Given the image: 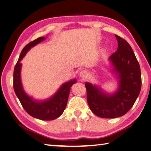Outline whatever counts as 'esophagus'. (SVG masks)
Wrapping results in <instances>:
<instances>
[{
	"label": "esophagus",
	"instance_id": "1",
	"mask_svg": "<svg viewBox=\"0 0 151 151\" xmlns=\"http://www.w3.org/2000/svg\"><path fill=\"white\" fill-rule=\"evenodd\" d=\"M79 76H80V77L81 79L85 80V79L88 78V72L86 71V70H81V72H80V74H79Z\"/></svg>",
	"mask_w": 151,
	"mask_h": 151
}]
</instances>
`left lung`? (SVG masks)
<instances>
[{
    "instance_id": "left-lung-1",
    "label": "left lung",
    "mask_w": 151,
    "mask_h": 151,
    "mask_svg": "<svg viewBox=\"0 0 151 151\" xmlns=\"http://www.w3.org/2000/svg\"><path fill=\"white\" fill-rule=\"evenodd\" d=\"M115 37L118 48L109 60L120 79L118 91L109 96L96 86L85 84L90 109L94 115L104 118H117L126 114L139 96L142 86L140 68L133 50L125 40L116 35Z\"/></svg>"
}]
</instances>
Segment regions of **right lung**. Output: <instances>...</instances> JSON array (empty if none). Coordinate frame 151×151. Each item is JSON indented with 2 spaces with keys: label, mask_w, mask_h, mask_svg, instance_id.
<instances>
[{
  "label": "right lung",
  "mask_w": 151,
  "mask_h": 151,
  "mask_svg": "<svg viewBox=\"0 0 151 151\" xmlns=\"http://www.w3.org/2000/svg\"><path fill=\"white\" fill-rule=\"evenodd\" d=\"M44 40V37H40L26 45L22 49L14 70L13 88L22 106L29 115L42 120H53L60 116L64 111L70 88L76 83V80H71L63 84L53 96L42 102L35 101L29 97L22 89L21 81V60L31 48Z\"/></svg>",
  "instance_id": "right-lung-1"
}]
</instances>
